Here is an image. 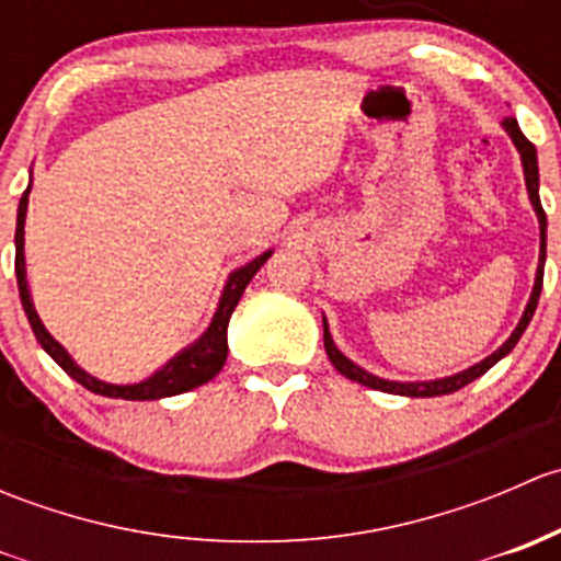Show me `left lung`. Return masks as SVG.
<instances>
[{"instance_id":"8db88e82","label":"left lung","mask_w":561,"mask_h":561,"mask_svg":"<svg viewBox=\"0 0 561 561\" xmlns=\"http://www.w3.org/2000/svg\"><path fill=\"white\" fill-rule=\"evenodd\" d=\"M502 124H505L507 135H511L513 144H516V149H518V154H522L524 175H526V190H529V201H531V206H535L537 219H540V265H537L535 290H531L529 304H526L524 317H522V322H518V325H516V331L511 333V339H507V342L502 344V347L496 350L494 355H489V358L480 360V364H474L472 369L461 371V375L445 377V380H434V382H390V380H380V377L369 375V371H364V369H360V366H355L353 360L344 358V355L336 350V344H333L331 333H328V322H322V344H325L328 358H331L333 369H336L339 375H344V377H347V380H353V382H360V386H366V388L386 390V393L415 396V399H421V396H426V399H428V396L456 393V390H461L463 386H469V382L478 380V377H483L485 371H489L491 366L496 364V360L505 358V355L511 353V350L518 344V339H522V333L526 331V325H529L531 314H535L537 301H540V290H542V265H546V211H542V206H540V192H537V186H540V175H537V151H535V146H531L529 138H526L522 129H518L516 118H505V122H502Z\"/></svg>"}]
</instances>
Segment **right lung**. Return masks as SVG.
I'll list each match as a JSON object with an SVG mask.
<instances>
[{
  "mask_svg": "<svg viewBox=\"0 0 561 561\" xmlns=\"http://www.w3.org/2000/svg\"><path fill=\"white\" fill-rule=\"evenodd\" d=\"M26 203H30V186H26L24 197L19 203V225H15V279H19V293H21V304H24L26 320H30L32 331H35L37 342L43 344L45 353L67 371L76 382H81L83 388L92 390V393L100 396H111V399H129V401H151V399H165V396H175V393H186V390L203 386V382L214 380L219 375V369L225 366V358H228V322L230 314H233L236 304L241 301L244 296L249 279L260 271V265L271 257V252H263L257 260L247 263L244 268L233 271L225 285L222 298H219V309L214 314L211 325L208 331L197 339L192 347H186L184 353L175 355L171 364L165 369L157 371L154 377H149L146 382H138V386H107V382L94 380L92 375H87L83 369H78L72 364L70 355L65 353L59 342L45 331V325L39 322V317L32 307L30 298V287H26V265H24V219H26Z\"/></svg>",
  "mask_w": 561,
  "mask_h": 561,
  "instance_id": "add662e5",
  "label": "right lung"
}]
</instances>
